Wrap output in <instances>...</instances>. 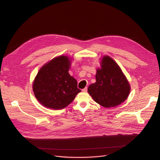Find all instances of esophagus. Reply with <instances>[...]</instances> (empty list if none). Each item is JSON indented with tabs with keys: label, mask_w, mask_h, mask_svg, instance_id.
I'll return each mask as SVG.
<instances>
[{
	"label": "esophagus",
	"mask_w": 160,
	"mask_h": 160,
	"mask_svg": "<svg viewBox=\"0 0 160 160\" xmlns=\"http://www.w3.org/2000/svg\"><path fill=\"white\" fill-rule=\"evenodd\" d=\"M82 91H83V92H87V87H85L83 89H82Z\"/></svg>",
	"instance_id": "34e87169"
}]
</instances>
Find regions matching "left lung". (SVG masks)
Returning a JSON list of instances; mask_svg holds the SVG:
<instances>
[{
    "label": "left lung",
    "instance_id": "left-lung-1",
    "mask_svg": "<svg viewBox=\"0 0 160 160\" xmlns=\"http://www.w3.org/2000/svg\"><path fill=\"white\" fill-rule=\"evenodd\" d=\"M97 70L96 82L88 87V92L105 108L117 106L128 98L130 87L121 68L109 56H104Z\"/></svg>",
    "mask_w": 160,
    "mask_h": 160
}]
</instances>
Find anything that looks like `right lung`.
Masks as SVG:
<instances>
[{"label": "right lung", "instance_id": "obj_1", "mask_svg": "<svg viewBox=\"0 0 160 160\" xmlns=\"http://www.w3.org/2000/svg\"><path fill=\"white\" fill-rule=\"evenodd\" d=\"M71 60L65 56L56 57L44 64L38 72L33 90L37 99L45 107L61 109L69 105L81 92L77 81L68 73Z\"/></svg>", "mask_w": 160, "mask_h": 160}]
</instances>
